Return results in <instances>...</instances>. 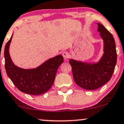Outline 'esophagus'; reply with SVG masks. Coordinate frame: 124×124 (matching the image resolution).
Segmentation results:
<instances>
[{"label": "esophagus", "instance_id": "1", "mask_svg": "<svg viewBox=\"0 0 124 124\" xmlns=\"http://www.w3.org/2000/svg\"><path fill=\"white\" fill-rule=\"evenodd\" d=\"M69 56H70L69 53L67 52H63V53H62V56H63L64 60H67L68 59V58L69 57Z\"/></svg>", "mask_w": 124, "mask_h": 124}]
</instances>
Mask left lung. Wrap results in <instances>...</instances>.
I'll use <instances>...</instances> for the list:
<instances>
[{"instance_id": "obj_1", "label": "left lung", "mask_w": 124, "mask_h": 124, "mask_svg": "<svg viewBox=\"0 0 124 124\" xmlns=\"http://www.w3.org/2000/svg\"><path fill=\"white\" fill-rule=\"evenodd\" d=\"M98 31L103 42V53L97 62H87L70 59L75 83L80 87L94 90L111 79L117 62L115 41L112 34L101 24L97 23Z\"/></svg>"}]
</instances>
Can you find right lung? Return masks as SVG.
Returning a JSON list of instances; mask_svg holds the SVG:
<instances>
[{"label":"right lung","instance_id":"1","mask_svg":"<svg viewBox=\"0 0 124 124\" xmlns=\"http://www.w3.org/2000/svg\"><path fill=\"white\" fill-rule=\"evenodd\" d=\"M13 34L4 48L5 69L7 75L18 90L33 95H39L48 91L53 85L60 65L64 62L59 54L48 59L35 68L24 69L15 65L9 53Z\"/></svg>","mask_w":124,"mask_h":124}]
</instances>
